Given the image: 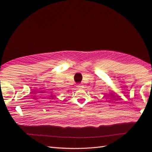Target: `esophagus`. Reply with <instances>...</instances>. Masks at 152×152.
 Returning <instances> with one entry per match:
<instances>
[{
	"mask_svg": "<svg viewBox=\"0 0 152 152\" xmlns=\"http://www.w3.org/2000/svg\"><path fill=\"white\" fill-rule=\"evenodd\" d=\"M77 88H78V89H82V85H78V86H77Z\"/></svg>",
	"mask_w": 152,
	"mask_h": 152,
	"instance_id": "esophagus-1",
	"label": "esophagus"
}]
</instances>
